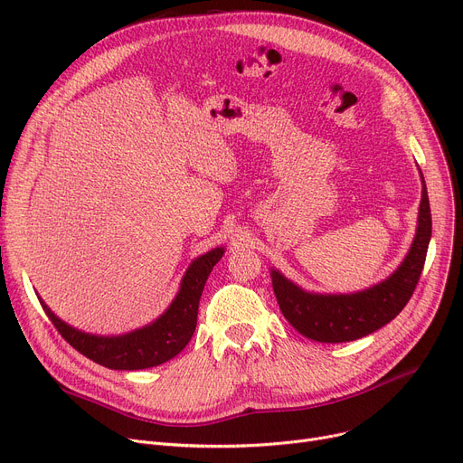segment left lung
<instances>
[{
  "instance_id": "1",
  "label": "left lung",
  "mask_w": 463,
  "mask_h": 463,
  "mask_svg": "<svg viewBox=\"0 0 463 463\" xmlns=\"http://www.w3.org/2000/svg\"><path fill=\"white\" fill-rule=\"evenodd\" d=\"M430 238L431 212L422 176L417 234L398 270L384 281L353 295L306 293L283 274L272 270V287L283 317L302 335L321 344L353 342L379 330L391 323L412 297L424 269Z\"/></svg>"
}]
</instances>
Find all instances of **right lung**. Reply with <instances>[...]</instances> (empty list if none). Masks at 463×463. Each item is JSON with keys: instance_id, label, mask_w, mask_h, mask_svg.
I'll use <instances>...</instances> for the list:
<instances>
[{"instance_id": "add662e5", "label": "right lung", "mask_w": 463, "mask_h": 463, "mask_svg": "<svg viewBox=\"0 0 463 463\" xmlns=\"http://www.w3.org/2000/svg\"><path fill=\"white\" fill-rule=\"evenodd\" d=\"M225 250L215 248L194 259L182 279L173 304L152 325L124 335H93L77 330L58 319L41 298V306L56 330L80 354L110 370H144L175 358L187 344L197 326L199 300L206 279Z\"/></svg>"}]
</instances>
